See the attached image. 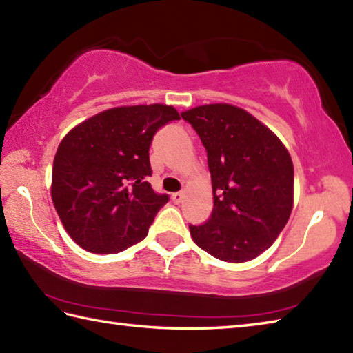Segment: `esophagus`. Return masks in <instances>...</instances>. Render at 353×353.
Returning a JSON list of instances; mask_svg holds the SVG:
<instances>
[{
  "label": "esophagus",
  "mask_w": 353,
  "mask_h": 353,
  "mask_svg": "<svg viewBox=\"0 0 353 353\" xmlns=\"http://www.w3.org/2000/svg\"><path fill=\"white\" fill-rule=\"evenodd\" d=\"M183 199H184V193L183 192H176V193H172V201H174L175 204H179V203H183Z\"/></svg>",
  "instance_id": "34e87169"
}]
</instances>
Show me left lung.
I'll list each match as a JSON object with an SVG mask.
<instances>
[{
    "label": "left lung",
    "mask_w": 353,
    "mask_h": 353,
    "mask_svg": "<svg viewBox=\"0 0 353 353\" xmlns=\"http://www.w3.org/2000/svg\"><path fill=\"white\" fill-rule=\"evenodd\" d=\"M199 135L212 175L213 212L189 224L199 248L224 262L262 254L292 210L294 166L286 148L247 111L227 103L181 114Z\"/></svg>",
    "instance_id": "1"
}]
</instances>
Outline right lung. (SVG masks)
<instances>
[{"mask_svg":"<svg viewBox=\"0 0 353 353\" xmlns=\"http://www.w3.org/2000/svg\"><path fill=\"white\" fill-rule=\"evenodd\" d=\"M179 120L175 108H112L85 120L61 141L53 161L52 199L79 247L120 253L143 241L169 195L157 193L149 148L163 126Z\"/></svg>","mask_w":353,"mask_h":353,"instance_id":"1","label":"right lung"}]
</instances>
